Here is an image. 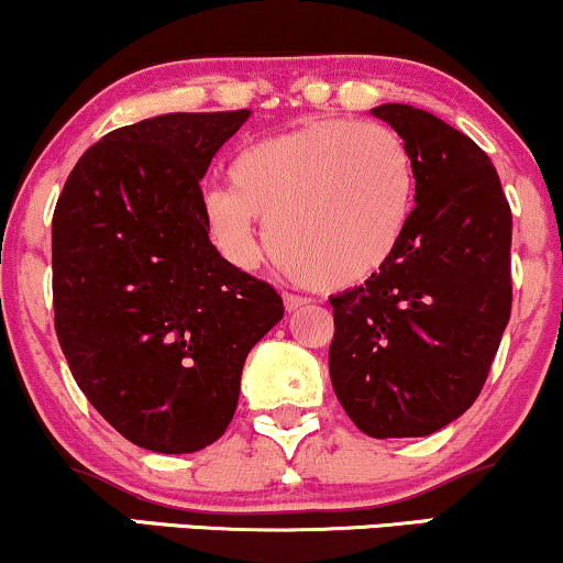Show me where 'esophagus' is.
Wrapping results in <instances>:
<instances>
[{"label":"esophagus","mask_w":563,"mask_h":563,"mask_svg":"<svg viewBox=\"0 0 563 563\" xmlns=\"http://www.w3.org/2000/svg\"><path fill=\"white\" fill-rule=\"evenodd\" d=\"M283 303H286L288 311H296L307 303V299H303V296H296V294H283Z\"/></svg>","instance_id":"34e87169"}]
</instances>
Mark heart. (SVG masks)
<instances>
[{"instance_id":"1","label":"heart","mask_w":563,"mask_h":563,"mask_svg":"<svg viewBox=\"0 0 563 563\" xmlns=\"http://www.w3.org/2000/svg\"><path fill=\"white\" fill-rule=\"evenodd\" d=\"M228 191L201 201L207 235L235 267L260 256L320 288H351L396 256L415 214V162L388 125L317 120L241 148Z\"/></svg>"}]
</instances>
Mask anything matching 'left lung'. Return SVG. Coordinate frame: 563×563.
I'll return each instance as SVG.
<instances>
[{
	"label": "left lung",
	"mask_w": 563,
	"mask_h": 563,
	"mask_svg": "<svg viewBox=\"0 0 563 563\" xmlns=\"http://www.w3.org/2000/svg\"><path fill=\"white\" fill-rule=\"evenodd\" d=\"M406 141L417 207L393 260L333 303L330 380L372 438H422L483 390L511 317V207L470 135L409 104L372 110Z\"/></svg>",
	"instance_id": "8db88e82"
}]
</instances>
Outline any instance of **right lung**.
Listing matches in <instances>:
<instances>
[{
  "label": "right lung",
  "instance_id": "add662e5",
  "mask_svg": "<svg viewBox=\"0 0 563 563\" xmlns=\"http://www.w3.org/2000/svg\"><path fill=\"white\" fill-rule=\"evenodd\" d=\"M252 110L118 128L73 167L52 217L54 330L78 388L157 453L214 443L254 343L283 320L269 283L209 241L201 178Z\"/></svg>",
  "mask_w": 563,
  "mask_h": 563
}]
</instances>
